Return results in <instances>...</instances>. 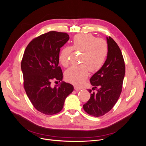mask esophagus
<instances>
[{"mask_svg": "<svg viewBox=\"0 0 146 146\" xmlns=\"http://www.w3.org/2000/svg\"><path fill=\"white\" fill-rule=\"evenodd\" d=\"M74 90H76V91H79V90H81V88H80V87H78V86H74Z\"/></svg>", "mask_w": 146, "mask_h": 146, "instance_id": "obj_1", "label": "esophagus"}]
</instances>
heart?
<instances>
[{
  "label": "heart",
  "mask_w": 146,
  "mask_h": 146,
  "mask_svg": "<svg viewBox=\"0 0 146 146\" xmlns=\"http://www.w3.org/2000/svg\"><path fill=\"white\" fill-rule=\"evenodd\" d=\"M82 52L81 65L72 66L65 72L68 82L80 85L88 77L89 70L95 72L103 67L108 53L107 42L104 39L96 38L91 33H82L75 36L72 46L64 47L59 55V61L64 67L70 64L72 50Z\"/></svg>",
  "instance_id": "heart-1"
}]
</instances>
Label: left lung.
I'll return each mask as SVG.
<instances>
[{"instance_id": "8db88e82", "label": "left lung", "mask_w": 146, "mask_h": 146, "mask_svg": "<svg viewBox=\"0 0 146 146\" xmlns=\"http://www.w3.org/2000/svg\"><path fill=\"white\" fill-rule=\"evenodd\" d=\"M108 53L105 64L90 78L93 86L88 90L90 99L83 107L91 116L100 117L111 110L121 95L125 67L120 48L114 39L107 38Z\"/></svg>"}]
</instances>
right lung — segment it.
<instances>
[{
	"label": "right lung",
	"mask_w": 146,
	"mask_h": 146,
	"mask_svg": "<svg viewBox=\"0 0 146 146\" xmlns=\"http://www.w3.org/2000/svg\"><path fill=\"white\" fill-rule=\"evenodd\" d=\"M68 33L52 31L31 41L21 61L24 88L35 109L53 115L63 109L66 98L74 90L70 83L63 82L51 86L53 80L61 81L63 72L58 66L60 48L69 40Z\"/></svg>",
	"instance_id": "add662e5"
}]
</instances>
